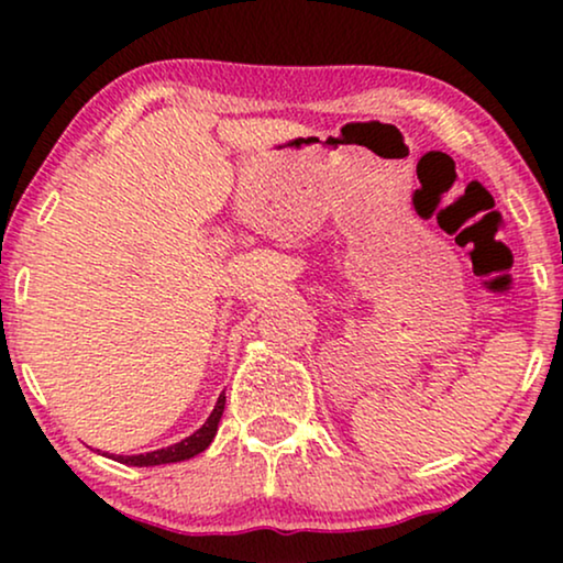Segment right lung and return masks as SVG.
Returning <instances> with one entry per match:
<instances>
[{
  "mask_svg": "<svg viewBox=\"0 0 563 563\" xmlns=\"http://www.w3.org/2000/svg\"><path fill=\"white\" fill-rule=\"evenodd\" d=\"M222 410H225V391H222V395L218 397V402H214V410L210 412V418L205 420V426L195 430L191 435L184 438V441L174 443V445H166V449H158V451L135 453V456H112V459L120 461V464H125V466H161V464H176V461L195 459L197 453H202L207 445L212 443L214 433H218Z\"/></svg>",
  "mask_w": 563,
  "mask_h": 563,
  "instance_id": "1",
  "label": "right lung"
}]
</instances>
